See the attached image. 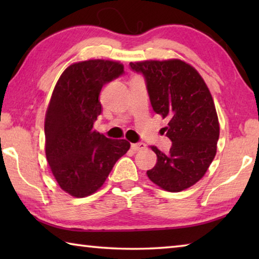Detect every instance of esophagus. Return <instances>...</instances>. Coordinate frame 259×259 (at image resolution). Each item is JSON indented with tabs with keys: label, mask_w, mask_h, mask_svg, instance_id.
Returning <instances> with one entry per match:
<instances>
[{
	"label": "esophagus",
	"mask_w": 259,
	"mask_h": 259,
	"mask_svg": "<svg viewBox=\"0 0 259 259\" xmlns=\"http://www.w3.org/2000/svg\"><path fill=\"white\" fill-rule=\"evenodd\" d=\"M146 148V144L144 143H136V144H131V150L135 152H139L142 150H145Z\"/></svg>",
	"instance_id": "1"
}]
</instances>
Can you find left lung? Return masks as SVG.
Here are the masks:
<instances>
[{"label":"left lung","mask_w":259,"mask_h":259,"mask_svg":"<svg viewBox=\"0 0 259 259\" xmlns=\"http://www.w3.org/2000/svg\"><path fill=\"white\" fill-rule=\"evenodd\" d=\"M143 74L153 111L168 119L163 134L172 142L168 154L155 146L157 162L147 176L169 192L194 185L217 151L219 123L211 94L195 68L179 59L130 63Z\"/></svg>","instance_id":"8db88e82"}]
</instances>
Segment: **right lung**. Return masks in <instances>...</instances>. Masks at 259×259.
<instances>
[{"instance_id": "add662e5", "label": "right lung", "mask_w": 259, "mask_h": 259, "mask_svg": "<svg viewBox=\"0 0 259 259\" xmlns=\"http://www.w3.org/2000/svg\"><path fill=\"white\" fill-rule=\"evenodd\" d=\"M123 73L117 61H81L65 69L52 93L45 122L46 155L61 190L75 198L102 187L130 148L125 139L107 138L93 129L102 114L103 85Z\"/></svg>"}]
</instances>
